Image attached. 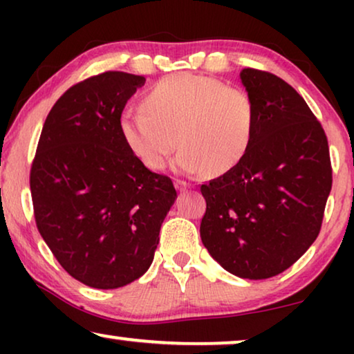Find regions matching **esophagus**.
<instances>
[{"label": "esophagus", "mask_w": 354, "mask_h": 354, "mask_svg": "<svg viewBox=\"0 0 354 354\" xmlns=\"http://www.w3.org/2000/svg\"><path fill=\"white\" fill-rule=\"evenodd\" d=\"M176 188L178 192H185V190H188V188H190V185H188V183L183 182V180H176Z\"/></svg>", "instance_id": "34e87169"}]
</instances>
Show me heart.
<instances>
[{"mask_svg": "<svg viewBox=\"0 0 354 354\" xmlns=\"http://www.w3.org/2000/svg\"><path fill=\"white\" fill-rule=\"evenodd\" d=\"M142 106L120 114L119 132L125 147L151 171L166 167L177 140L182 172L222 176L246 156L254 140V100L212 77L169 75L145 93Z\"/></svg>", "mask_w": 354, "mask_h": 354, "instance_id": "1", "label": "heart"}]
</instances>
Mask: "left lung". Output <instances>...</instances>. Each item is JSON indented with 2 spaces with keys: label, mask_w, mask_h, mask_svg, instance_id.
Returning a JSON list of instances; mask_svg holds the SVG:
<instances>
[{
  "label": "left lung",
  "mask_w": 354,
  "mask_h": 354,
  "mask_svg": "<svg viewBox=\"0 0 354 354\" xmlns=\"http://www.w3.org/2000/svg\"><path fill=\"white\" fill-rule=\"evenodd\" d=\"M240 79L258 109L254 140L234 169L201 185L200 234L225 270L261 280L288 269L317 239L332 166L326 132L293 86L250 67Z\"/></svg>",
  "instance_id": "1"
}]
</instances>
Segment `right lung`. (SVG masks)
I'll return each mask as SVG.
<instances>
[{
	"instance_id": "add662e5",
	"label": "right lung",
	"mask_w": 354,
	"mask_h": 354,
	"mask_svg": "<svg viewBox=\"0 0 354 354\" xmlns=\"http://www.w3.org/2000/svg\"><path fill=\"white\" fill-rule=\"evenodd\" d=\"M143 75L109 71L71 86L43 124L30 169L38 232L67 274L93 288L147 272L177 198L125 147L119 118Z\"/></svg>"
}]
</instances>
